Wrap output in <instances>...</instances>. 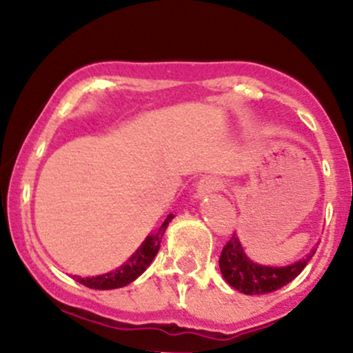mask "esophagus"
Returning <instances> with one entry per match:
<instances>
[{
    "mask_svg": "<svg viewBox=\"0 0 353 353\" xmlns=\"http://www.w3.org/2000/svg\"><path fill=\"white\" fill-rule=\"evenodd\" d=\"M224 188V184H222V179H219L216 176H205L202 177L199 181V184H197V189H196V194H194V197L196 199H202V197L209 196V194L212 192H217V190H221Z\"/></svg>",
    "mask_w": 353,
    "mask_h": 353,
    "instance_id": "obj_1",
    "label": "esophagus"
}]
</instances>
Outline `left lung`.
<instances>
[{"mask_svg":"<svg viewBox=\"0 0 353 353\" xmlns=\"http://www.w3.org/2000/svg\"><path fill=\"white\" fill-rule=\"evenodd\" d=\"M314 254L315 250H312L309 255H305V259H301L299 262L285 267L255 264L247 257L241 241L234 232L230 241L222 249L219 267H221L222 277L239 292L245 295H262L279 290L281 287L292 282L302 272Z\"/></svg>","mask_w":353,"mask_h":353,"instance_id":"8db88e82","label":"left lung"}]
</instances>
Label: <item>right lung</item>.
Wrapping results in <instances>:
<instances>
[{
	"label": "right lung",
	"instance_id": "obj_1",
	"mask_svg": "<svg viewBox=\"0 0 353 353\" xmlns=\"http://www.w3.org/2000/svg\"><path fill=\"white\" fill-rule=\"evenodd\" d=\"M172 217V214H169L168 219L163 222V225H161L156 232L149 234V236L145 237V241L141 244L139 249H137L123 265L117 267L112 272L96 275V277H76V281L83 283V285L89 287V289L96 290L119 289V287H124L128 285V283H131L132 281H136V279L148 269L149 264L154 261V257H156L157 250H159L161 247V239H163L165 229H168Z\"/></svg>",
	"mask_w": 353,
	"mask_h": 353
}]
</instances>
